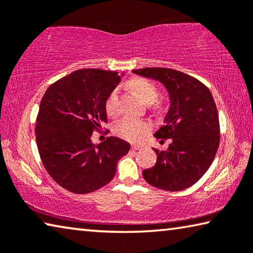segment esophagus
<instances>
[{"instance_id":"obj_1","label":"esophagus","mask_w":253,"mask_h":253,"mask_svg":"<svg viewBox=\"0 0 253 253\" xmlns=\"http://www.w3.org/2000/svg\"><path fill=\"white\" fill-rule=\"evenodd\" d=\"M131 148L134 149V151H139V149L143 148V146H142V145H132Z\"/></svg>"}]
</instances>
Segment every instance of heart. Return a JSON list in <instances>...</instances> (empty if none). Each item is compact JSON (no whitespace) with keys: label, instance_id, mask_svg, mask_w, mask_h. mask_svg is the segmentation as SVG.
<instances>
[{"label":"heart","instance_id":"b5f03b06","mask_svg":"<svg viewBox=\"0 0 253 253\" xmlns=\"http://www.w3.org/2000/svg\"><path fill=\"white\" fill-rule=\"evenodd\" d=\"M130 87L138 93L142 99L147 102V104H152L155 101L160 91L155 84L147 79L138 78L132 80L130 83ZM118 98H119V91L118 89H114L106 99V111L109 116H117L119 107H118ZM151 125L147 122L140 121V119L135 118H124L121 122L117 123L114 127L115 134L122 137L124 139L131 140V142H139L143 139V137L147 134Z\"/></svg>","mask_w":253,"mask_h":253}]
</instances>
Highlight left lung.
Instances as JSON below:
<instances>
[{
    "mask_svg": "<svg viewBox=\"0 0 253 253\" xmlns=\"http://www.w3.org/2000/svg\"><path fill=\"white\" fill-rule=\"evenodd\" d=\"M136 75L161 81L169 93L170 107L164 125L154 136L169 139L156 152L152 169L143 170L148 184L177 192L195 184L211 166L220 143L219 114L211 91L194 77L169 68H143Z\"/></svg>",
    "mask_w": 253,
    "mask_h": 253,
    "instance_id": "1",
    "label": "left lung"
}]
</instances>
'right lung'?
<instances>
[{"label": "right lung", "mask_w": 253, "mask_h": 253, "mask_svg": "<svg viewBox=\"0 0 253 253\" xmlns=\"http://www.w3.org/2000/svg\"><path fill=\"white\" fill-rule=\"evenodd\" d=\"M119 81L116 71L80 69L55 81L42 97L38 151L50 176L72 193H90L108 184L129 151V143L118 137L91 142L92 132L107 123L106 99Z\"/></svg>", "instance_id": "1"}]
</instances>
